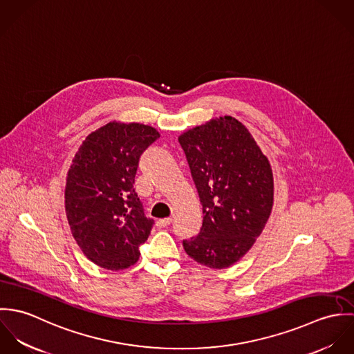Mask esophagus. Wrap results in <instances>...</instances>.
<instances>
[{"label": "esophagus", "mask_w": 354, "mask_h": 354, "mask_svg": "<svg viewBox=\"0 0 354 354\" xmlns=\"http://www.w3.org/2000/svg\"><path fill=\"white\" fill-rule=\"evenodd\" d=\"M171 218H165V219H158L156 221V226L160 229V227H167L170 223H171Z\"/></svg>", "instance_id": "1"}]
</instances>
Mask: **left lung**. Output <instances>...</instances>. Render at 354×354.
<instances>
[{
  "mask_svg": "<svg viewBox=\"0 0 354 354\" xmlns=\"http://www.w3.org/2000/svg\"><path fill=\"white\" fill-rule=\"evenodd\" d=\"M203 205L198 237L185 240L189 257L227 268L252 248L274 204L268 158L234 117H215L178 136Z\"/></svg>",
  "mask_w": 354,
  "mask_h": 354,
  "instance_id": "obj_1",
  "label": "left lung"
}]
</instances>
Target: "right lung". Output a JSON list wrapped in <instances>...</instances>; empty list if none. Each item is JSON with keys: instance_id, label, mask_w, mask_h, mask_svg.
<instances>
[{"instance_id": "obj_1", "label": "right lung", "mask_w": 354, "mask_h": 354, "mask_svg": "<svg viewBox=\"0 0 354 354\" xmlns=\"http://www.w3.org/2000/svg\"><path fill=\"white\" fill-rule=\"evenodd\" d=\"M159 132L139 122L111 121L82 143L66 174L65 212L72 236L97 266L125 270L139 260L151 232L135 192L139 158Z\"/></svg>"}]
</instances>
